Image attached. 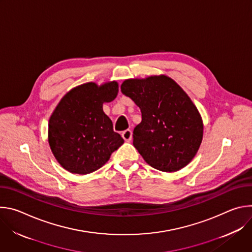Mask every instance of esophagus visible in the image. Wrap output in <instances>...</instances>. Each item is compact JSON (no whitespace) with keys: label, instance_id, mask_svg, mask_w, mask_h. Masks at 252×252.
I'll return each instance as SVG.
<instances>
[{"label":"esophagus","instance_id":"esophagus-1","mask_svg":"<svg viewBox=\"0 0 252 252\" xmlns=\"http://www.w3.org/2000/svg\"><path fill=\"white\" fill-rule=\"evenodd\" d=\"M131 134H132V132H131V130H130V129H126V130H124V131H123L122 136L124 137V139H125V140L129 141V140L131 139Z\"/></svg>","mask_w":252,"mask_h":252}]
</instances>
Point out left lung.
Returning a JSON list of instances; mask_svg holds the SVG:
<instances>
[{"label":"left lung","instance_id":"left-lung-1","mask_svg":"<svg viewBox=\"0 0 252 252\" xmlns=\"http://www.w3.org/2000/svg\"><path fill=\"white\" fill-rule=\"evenodd\" d=\"M122 93L141 112L133 146L151 166L172 172L189 164L202 140L200 115L186 92L166 76L126 80Z\"/></svg>","mask_w":252,"mask_h":252}]
</instances>
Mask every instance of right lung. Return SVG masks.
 <instances>
[{
	"instance_id": "obj_1",
	"label": "right lung",
	"mask_w": 252,
	"mask_h": 252,
	"mask_svg": "<svg viewBox=\"0 0 252 252\" xmlns=\"http://www.w3.org/2000/svg\"><path fill=\"white\" fill-rule=\"evenodd\" d=\"M117 82L98 87L88 83L69 91L49 122V143L59 163L67 171L88 174L100 168L123 143L102 103L114 100Z\"/></svg>"
}]
</instances>
